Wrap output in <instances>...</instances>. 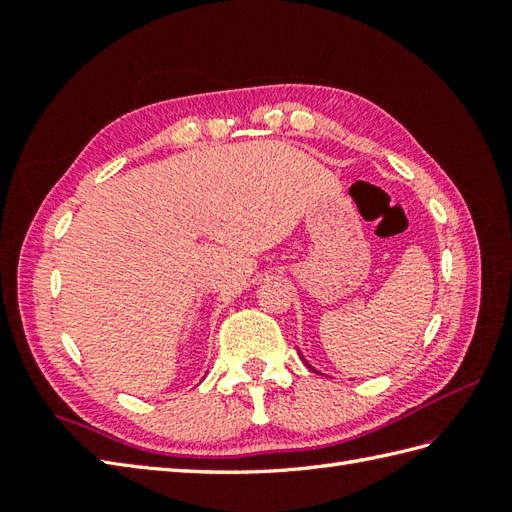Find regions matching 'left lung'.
<instances>
[{"instance_id":"8db88e82","label":"left lung","mask_w":512,"mask_h":512,"mask_svg":"<svg viewBox=\"0 0 512 512\" xmlns=\"http://www.w3.org/2000/svg\"><path fill=\"white\" fill-rule=\"evenodd\" d=\"M297 352H299V350H297ZM299 356H301V361H303V363H306V365H308V367L312 369V372H314V374H321V372H319V369H314V367H312V365H310V363L306 361V358H303V354H301V352H299Z\"/></svg>"}]
</instances>
